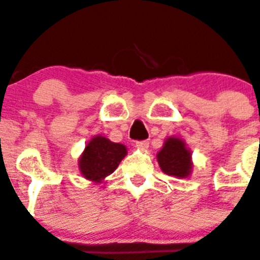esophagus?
<instances>
[{
  "mask_svg": "<svg viewBox=\"0 0 260 260\" xmlns=\"http://www.w3.org/2000/svg\"><path fill=\"white\" fill-rule=\"evenodd\" d=\"M148 141H137V142H136V147L137 148H140V150H146V148L148 147Z\"/></svg>",
  "mask_w": 260,
  "mask_h": 260,
  "instance_id": "obj_1",
  "label": "esophagus"
}]
</instances>
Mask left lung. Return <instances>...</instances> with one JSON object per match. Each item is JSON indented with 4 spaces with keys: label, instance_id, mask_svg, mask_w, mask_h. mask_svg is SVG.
<instances>
[{
    "label": "left lung",
    "instance_id": "obj_1",
    "mask_svg": "<svg viewBox=\"0 0 260 260\" xmlns=\"http://www.w3.org/2000/svg\"><path fill=\"white\" fill-rule=\"evenodd\" d=\"M157 162L161 170L170 176L188 178L191 173V153L185 142L178 137L166 138L162 148L157 153Z\"/></svg>",
    "mask_w": 260,
    "mask_h": 260
}]
</instances>
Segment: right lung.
Listing matches in <instances>:
<instances>
[{"mask_svg": "<svg viewBox=\"0 0 260 260\" xmlns=\"http://www.w3.org/2000/svg\"><path fill=\"white\" fill-rule=\"evenodd\" d=\"M125 155L127 147L124 145L112 142L103 136H95L79 158L80 171L87 180L102 183L108 175L114 173Z\"/></svg>", "mask_w": 260, "mask_h": 260, "instance_id": "obj_1", "label": "right lung"}]
</instances>
